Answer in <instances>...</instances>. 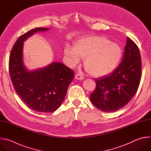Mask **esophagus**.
Here are the masks:
<instances>
[{"instance_id":"1","label":"esophagus","mask_w":151,"mask_h":151,"mask_svg":"<svg viewBox=\"0 0 151 151\" xmlns=\"http://www.w3.org/2000/svg\"><path fill=\"white\" fill-rule=\"evenodd\" d=\"M75 78L77 80H83L84 79V77H83L82 76H81L79 74H77L75 76Z\"/></svg>"}]
</instances>
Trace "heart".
I'll list each match as a JSON object with an SVG mask.
<instances>
[{"instance_id": "b5f03b06", "label": "heart", "mask_w": 151, "mask_h": 151, "mask_svg": "<svg viewBox=\"0 0 151 151\" xmlns=\"http://www.w3.org/2000/svg\"><path fill=\"white\" fill-rule=\"evenodd\" d=\"M64 55L70 67L85 58L86 69L95 77H102L114 72L123 57V49L105 36H90L77 40L73 48L66 46Z\"/></svg>"}]
</instances>
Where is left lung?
<instances>
[{
    "label": "left lung",
    "mask_w": 151,
    "mask_h": 151,
    "mask_svg": "<svg viewBox=\"0 0 151 151\" xmlns=\"http://www.w3.org/2000/svg\"><path fill=\"white\" fill-rule=\"evenodd\" d=\"M141 67L139 49L127 37L121 64L110 75L96 79V89L90 96L92 103L104 112L116 111L124 107L138 89Z\"/></svg>",
    "instance_id": "1"
}]
</instances>
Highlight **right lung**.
Segmentation results:
<instances>
[{
	"instance_id": "right-lung-1",
	"label": "right lung",
	"mask_w": 151,
	"mask_h": 151,
	"mask_svg": "<svg viewBox=\"0 0 151 151\" xmlns=\"http://www.w3.org/2000/svg\"><path fill=\"white\" fill-rule=\"evenodd\" d=\"M49 29L36 28L21 36L13 46L9 61V74L17 93L28 107L40 112H52L61 106L74 77V71L61 63L53 62L31 71L25 66L24 42L37 32Z\"/></svg>"
}]
</instances>
